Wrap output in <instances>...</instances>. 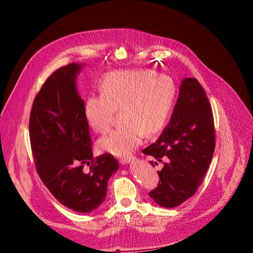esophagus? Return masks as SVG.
Here are the masks:
<instances>
[{"mask_svg":"<svg viewBox=\"0 0 253 253\" xmlns=\"http://www.w3.org/2000/svg\"><path fill=\"white\" fill-rule=\"evenodd\" d=\"M132 160H134V157L133 156H127V157H124L120 159V163L122 165H127L132 162Z\"/></svg>","mask_w":253,"mask_h":253,"instance_id":"obj_1","label":"esophagus"}]
</instances>
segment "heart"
Returning <instances> with one entry per match:
<instances>
[{
    "mask_svg": "<svg viewBox=\"0 0 253 253\" xmlns=\"http://www.w3.org/2000/svg\"><path fill=\"white\" fill-rule=\"evenodd\" d=\"M99 88L101 94H90L84 100L83 117L94 132L104 133L120 109L124 122L98 140L99 150L117 157L132 153L144 133L153 136L164 129L176 100L174 81L147 68L106 74Z\"/></svg>",
    "mask_w": 253,
    "mask_h": 253,
    "instance_id": "heart-1",
    "label": "heart"
}]
</instances>
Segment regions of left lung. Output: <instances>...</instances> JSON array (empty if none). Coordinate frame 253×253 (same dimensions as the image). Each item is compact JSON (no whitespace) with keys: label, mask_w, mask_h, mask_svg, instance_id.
Here are the masks:
<instances>
[{"label":"left lung","mask_w":253,"mask_h":253,"mask_svg":"<svg viewBox=\"0 0 253 253\" xmlns=\"http://www.w3.org/2000/svg\"><path fill=\"white\" fill-rule=\"evenodd\" d=\"M214 147L213 114L205 90L195 78L182 79L169 125L142 151L157 162L166 160L158 171V187L149 194L152 200L175 208L193 196L209 169Z\"/></svg>","instance_id":"obj_1"}]
</instances>
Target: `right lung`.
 Masks as SVG:
<instances>
[{
	"label": "right lung",
	"mask_w": 253,
	"mask_h": 253,
	"mask_svg": "<svg viewBox=\"0 0 253 253\" xmlns=\"http://www.w3.org/2000/svg\"><path fill=\"white\" fill-rule=\"evenodd\" d=\"M83 66L71 63L49 76L35 98L29 136L38 174L50 193L68 209L89 213L105 201L108 181L119 164L103 154L89 172L83 171L94 160L76 82Z\"/></svg>",
	"instance_id": "1"
}]
</instances>
